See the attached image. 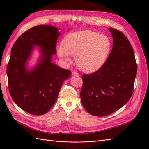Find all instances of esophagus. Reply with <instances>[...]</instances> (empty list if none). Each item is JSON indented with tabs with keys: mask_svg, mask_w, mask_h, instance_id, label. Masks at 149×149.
Instances as JSON below:
<instances>
[{
	"mask_svg": "<svg viewBox=\"0 0 149 149\" xmlns=\"http://www.w3.org/2000/svg\"><path fill=\"white\" fill-rule=\"evenodd\" d=\"M72 74H73V76H79V74L78 73V72H76L75 71H73V72H72Z\"/></svg>",
	"mask_w": 149,
	"mask_h": 149,
	"instance_id": "1",
	"label": "esophagus"
}]
</instances>
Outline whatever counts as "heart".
I'll return each mask as SVG.
<instances>
[{
	"instance_id": "obj_1",
	"label": "heart",
	"mask_w": 149,
	"mask_h": 149,
	"mask_svg": "<svg viewBox=\"0 0 149 149\" xmlns=\"http://www.w3.org/2000/svg\"><path fill=\"white\" fill-rule=\"evenodd\" d=\"M111 49L112 41L108 36L84 30L68 34L56 50L66 63L71 62V55L74 56L79 69L94 72L105 63Z\"/></svg>"
}]
</instances>
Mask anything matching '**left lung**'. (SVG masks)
I'll return each instance as SVG.
<instances>
[{
  "instance_id": "1",
  "label": "left lung",
  "mask_w": 149,
  "mask_h": 149,
  "mask_svg": "<svg viewBox=\"0 0 149 149\" xmlns=\"http://www.w3.org/2000/svg\"><path fill=\"white\" fill-rule=\"evenodd\" d=\"M113 46L107 60L95 73L83 74L81 102L90 114L108 116L127 103L133 93L137 66L133 49L121 31L109 28Z\"/></svg>"
}]
</instances>
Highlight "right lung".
<instances>
[{
  "instance_id": "obj_1",
  "label": "right lung",
  "mask_w": 149,
  "mask_h": 149,
  "mask_svg": "<svg viewBox=\"0 0 149 149\" xmlns=\"http://www.w3.org/2000/svg\"><path fill=\"white\" fill-rule=\"evenodd\" d=\"M59 29L48 25L34 26L13 44L7 65L8 89L13 101L31 114H45L57 100L61 86L71 75L52 62L56 55ZM35 47L40 56L32 68L28 62Z\"/></svg>"
}]
</instances>
